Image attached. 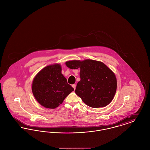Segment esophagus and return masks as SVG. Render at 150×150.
<instances>
[{
  "label": "esophagus",
  "mask_w": 150,
  "mask_h": 150,
  "mask_svg": "<svg viewBox=\"0 0 150 150\" xmlns=\"http://www.w3.org/2000/svg\"><path fill=\"white\" fill-rule=\"evenodd\" d=\"M72 86L73 87V88H74V89H76V84H73V85H72Z\"/></svg>",
  "instance_id": "1"
}]
</instances>
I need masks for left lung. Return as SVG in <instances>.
Masks as SVG:
<instances>
[{
  "label": "left lung",
  "instance_id": "1",
  "mask_svg": "<svg viewBox=\"0 0 150 150\" xmlns=\"http://www.w3.org/2000/svg\"><path fill=\"white\" fill-rule=\"evenodd\" d=\"M71 69H80V80L75 93L89 107L106 106L112 100L117 89L114 72L103 62L86 59L66 62Z\"/></svg>",
  "mask_w": 150,
  "mask_h": 150
}]
</instances>
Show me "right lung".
I'll use <instances>...</instances> for the list:
<instances>
[{
    "instance_id": "1",
    "label": "right lung",
    "mask_w": 150,
    "mask_h": 150,
    "mask_svg": "<svg viewBox=\"0 0 150 150\" xmlns=\"http://www.w3.org/2000/svg\"><path fill=\"white\" fill-rule=\"evenodd\" d=\"M58 64L48 65L39 72L33 80L32 92L38 102L47 108L54 109L62 103L74 89L67 83Z\"/></svg>"
}]
</instances>
